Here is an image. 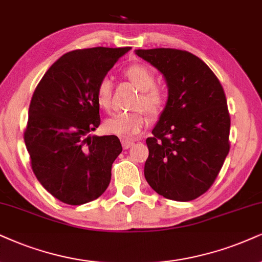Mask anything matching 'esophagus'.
<instances>
[{
  "label": "esophagus",
  "mask_w": 262,
  "mask_h": 262,
  "mask_svg": "<svg viewBox=\"0 0 262 262\" xmlns=\"http://www.w3.org/2000/svg\"><path fill=\"white\" fill-rule=\"evenodd\" d=\"M121 143H122V148H124V149H128V148H131L132 146H134L135 141L128 140V138H122Z\"/></svg>",
  "instance_id": "esophagus-1"
}]
</instances>
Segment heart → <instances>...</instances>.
I'll list each match as a JSON object with an SVG mask.
<instances>
[{"instance_id": "obj_1", "label": "heart", "mask_w": 262, "mask_h": 262, "mask_svg": "<svg viewBox=\"0 0 262 262\" xmlns=\"http://www.w3.org/2000/svg\"><path fill=\"white\" fill-rule=\"evenodd\" d=\"M125 76L141 91L137 108H143L150 115H159L166 103V95L164 90L154 85L156 76L149 68L143 64H134L126 68ZM113 97V83L111 79L103 77L96 87L97 104L104 111H111ZM148 124V118L143 112L118 113L106 119L104 128L106 132L124 138L134 137L141 132Z\"/></svg>"}]
</instances>
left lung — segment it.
Here are the masks:
<instances>
[{"instance_id":"1","label":"left lung","mask_w":262,"mask_h":262,"mask_svg":"<svg viewBox=\"0 0 262 262\" xmlns=\"http://www.w3.org/2000/svg\"><path fill=\"white\" fill-rule=\"evenodd\" d=\"M135 53L163 74L167 101L147 138L144 177L158 194L176 202L211 187L230 151L231 119L220 81L200 58L173 48Z\"/></svg>"}]
</instances>
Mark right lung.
Returning a JSON list of instances; mask_svg holds the SVG:
<instances>
[{"mask_svg":"<svg viewBox=\"0 0 262 262\" xmlns=\"http://www.w3.org/2000/svg\"><path fill=\"white\" fill-rule=\"evenodd\" d=\"M131 47L66 53L32 95L24 141L38 182L54 198L81 205L101 196L121 153L119 138L90 135L101 124L96 87Z\"/></svg>","mask_w":262,"mask_h":262,"instance_id":"add662e5","label":"right lung"}]
</instances>
